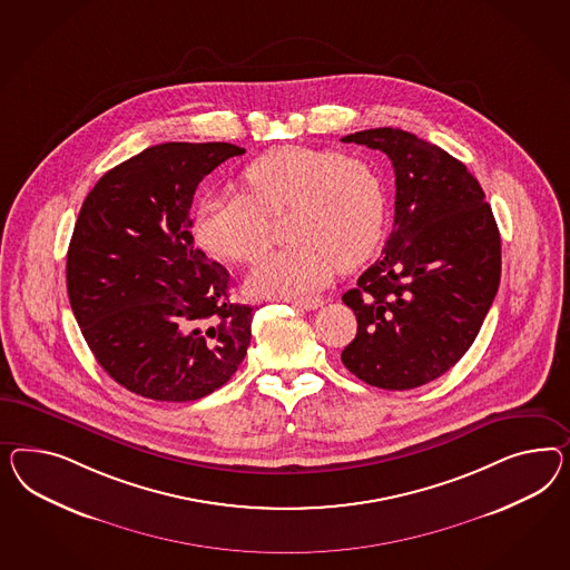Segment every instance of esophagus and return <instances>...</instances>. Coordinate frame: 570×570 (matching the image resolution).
<instances>
[{"instance_id": "1", "label": "esophagus", "mask_w": 570, "mask_h": 570, "mask_svg": "<svg viewBox=\"0 0 570 570\" xmlns=\"http://www.w3.org/2000/svg\"><path fill=\"white\" fill-rule=\"evenodd\" d=\"M293 307L305 308V311H315V308L322 307L324 305V301L322 298H293V301H288Z\"/></svg>"}]
</instances>
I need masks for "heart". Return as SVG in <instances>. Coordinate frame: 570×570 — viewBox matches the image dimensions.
<instances>
[{
    "label": "heart",
    "mask_w": 570,
    "mask_h": 570,
    "mask_svg": "<svg viewBox=\"0 0 570 570\" xmlns=\"http://www.w3.org/2000/svg\"><path fill=\"white\" fill-rule=\"evenodd\" d=\"M246 195L199 200L193 234L209 255L255 263L272 243L267 217H286L284 250L259 263L248 288L265 296L313 293L334 269L367 262L382 238L385 193L367 161L332 149L284 145L246 166Z\"/></svg>",
    "instance_id": "obj_1"
}]
</instances>
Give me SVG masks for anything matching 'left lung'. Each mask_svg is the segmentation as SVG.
<instances>
[{
    "mask_svg": "<svg viewBox=\"0 0 570 570\" xmlns=\"http://www.w3.org/2000/svg\"><path fill=\"white\" fill-rule=\"evenodd\" d=\"M342 142L384 151L396 174L384 253L342 296L356 315L342 363L375 387H419L478 338L500 286V232L478 178L438 145L390 126Z\"/></svg>",
    "mask_w": 570,
    "mask_h": 570,
    "instance_id": "obj_1",
    "label": "left lung"
}]
</instances>
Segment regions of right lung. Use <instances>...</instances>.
Masks as SVG:
<instances>
[{
  "label": "right lung",
  "mask_w": 570,
  "mask_h": 570,
  "mask_svg": "<svg viewBox=\"0 0 570 570\" xmlns=\"http://www.w3.org/2000/svg\"><path fill=\"white\" fill-rule=\"evenodd\" d=\"M230 142H164L106 171L68 248L70 307L97 363L142 399L188 402L226 384L250 344L255 307L190 234L200 180L243 155Z\"/></svg>",
  "instance_id": "add662e5"
}]
</instances>
